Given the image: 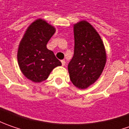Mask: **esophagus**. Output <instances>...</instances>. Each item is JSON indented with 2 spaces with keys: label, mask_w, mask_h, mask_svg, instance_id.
Instances as JSON below:
<instances>
[{
  "label": "esophagus",
  "mask_w": 129,
  "mask_h": 129,
  "mask_svg": "<svg viewBox=\"0 0 129 129\" xmlns=\"http://www.w3.org/2000/svg\"><path fill=\"white\" fill-rule=\"evenodd\" d=\"M61 63H62V66H65L66 65V60H61Z\"/></svg>",
  "instance_id": "esophagus-1"
}]
</instances>
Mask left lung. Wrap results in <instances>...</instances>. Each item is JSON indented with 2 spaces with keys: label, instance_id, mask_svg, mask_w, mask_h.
<instances>
[{
  "label": "left lung",
  "instance_id": "left-lung-1",
  "mask_svg": "<svg viewBox=\"0 0 129 129\" xmlns=\"http://www.w3.org/2000/svg\"><path fill=\"white\" fill-rule=\"evenodd\" d=\"M74 53L68 70L73 84L84 89L99 79L106 63L104 43L97 30L87 21L74 25Z\"/></svg>",
  "mask_w": 129,
  "mask_h": 129
}]
</instances>
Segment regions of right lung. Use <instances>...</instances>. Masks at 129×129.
Returning <instances> with one entry per match:
<instances>
[{
	"mask_svg": "<svg viewBox=\"0 0 129 129\" xmlns=\"http://www.w3.org/2000/svg\"><path fill=\"white\" fill-rule=\"evenodd\" d=\"M55 32L53 26L38 19L27 27L20 41L18 64L24 76L33 82L46 80L53 69L61 66L53 52L47 48V43Z\"/></svg>",
	"mask_w": 129,
	"mask_h": 129,
	"instance_id": "1",
	"label": "right lung"
}]
</instances>
